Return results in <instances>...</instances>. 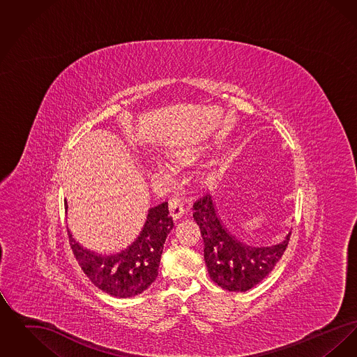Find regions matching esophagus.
I'll list each match as a JSON object with an SVG mask.
<instances>
[{
    "instance_id": "1",
    "label": "esophagus",
    "mask_w": 357,
    "mask_h": 357,
    "mask_svg": "<svg viewBox=\"0 0 357 357\" xmlns=\"http://www.w3.org/2000/svg\"><path fill=\"white\" fill-rule=\"evenodd\" d=\"M169 208H170L171 215L174 217V220H179L185 213L183 202L178 197H172L169 199Z\"/></svg>"
}]
</instances>
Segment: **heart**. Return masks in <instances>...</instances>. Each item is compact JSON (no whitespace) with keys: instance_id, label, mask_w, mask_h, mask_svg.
Listing matches in <instances>:
<instances>
[{"instance_id":"heart-1","label":"heart","mask_w":357,"mask_h":357,"mask_svg":"<svg viewBox=\"0 0 357 357\" xmlns=\"http://www.w3.org/2000/svg\"><path fill=\"white\" fill-rule=\"evenodd\" d=\"M159 169L163 171H167V166L166 165H163V163H160L159 165ZM204 183H207V185H210V183H213L214 181H215V174H213V172H207L206 175H204Z\"/></svg>"}]
</instances>
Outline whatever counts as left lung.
<instances>
[{"label":"left lung","mask_w":357,"mask_h":357,"mask_svg":"<svg viewBox=\"0 0 357 357\" xmlns=\"http://www.w3.org/2000/svg\"><path fill=\"white\" fill-rule=\"evenodd\" d=\"M192 217L204 238V261L211 280L230 291H246L269 275L285 253L291 234L269 248L243 245L223 226L207 192L195 201Z\"/></svg>","instance_id":"1"}]
</instances>
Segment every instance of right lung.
Masks as SVG:
<instances>
[{
    "mask_svg": "<svg viewBox=\"0 0 357 357\" xmlns=\"http://www.w3.org/2000/svg\"><path fill=\"white\" fill-rule=\"evenodd\" d=\"M67 207V202H66ZM167 202L150 208L143 231L120 255H95L83 249L70 236L69 245L86 277L102 291L120 298L132 297L149 288L158 277L165 241L172 230Z\"/></svg>",
    "mask_w": 357,
    "mask_h": 357,
    "instance_id": "1",
    "label": "right lung"
}]
</instances>
